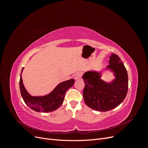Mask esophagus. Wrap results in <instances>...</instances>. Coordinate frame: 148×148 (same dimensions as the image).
I'll use <instances>...</instances> for the list:
<instances>
[{
    "mask_svg": "<svg viewBox=\"0 0 148 148\" xmlns=\"http://www.w3.org/2000/svg\"><path fill=\"white\" fill-rule=\"evenodd\" d=\"M81 77H82V74L80 73H77L74 75V78L75 79H78L81 78Z\"/></svg>",
    "mask_w": 148,
    "mask_h": 148,
    "instance_id": "1",
    "label": "esophagus"
}]
</instances>
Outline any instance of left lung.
Instances as JSON below:
<instances>
[{"label": "left lung", "instance_id": "left-lung-1", "mask_svg": "<svg viewBox=\"0 0 148 148\" xmlns=\"http://www.w3.org/2000/svg\"><path fill=\"white\" fill-rule=\"evenodd\" d=\"M107 68L112 70L115 76L110 83L102 81L101 73L97 71H89L83 76L85 103L90 108L101 112L112 110L120 105L126 97L128 88L127 71L117 54L111 55Z\"/></svg>", "mask_w": 148, "mask_h": 148}]
</instances>
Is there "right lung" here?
I'll return each mask as SVG.
<instances>
[{
    "instance_id": "obj_1",
    "label": "right lung",
    "mask_w": 148,
    "mask_h": 148,
    "mask_svg": "<svg viewBox=\"0 0 148 148\" xmlns=\"http://www.w3.org/2000/svg\"><path fill=\"white\" fill-rule=\"evenodd\" d=\"M20 79V89L23 99L25 104L32 110L38 112H50L56 110L64 102L66 91L73 86L75 80L71 79L60 83L49 94L44 96H31L26 91L23 84L21 73Z\"/></svg>"
}]
</instances>
